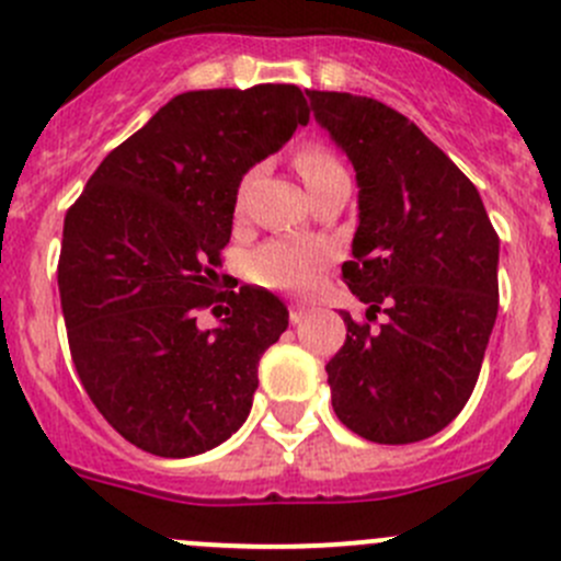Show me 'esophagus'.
Returning a JSON list of instances; mask_svg holds the SVG:
<instances>
[{
	"instance_id": "esophagus-1",
	"label": "esophagus",
	"mask_w": 561,
	"mask_h": 561,
	"mask_svg": "<svg viewBox=\"0 0 561 561\" xmlns=\"http://www.w3.org/2000/svg\"><path fill=\"white\" fill-rule=\"evenodd\" d=\"M307 312H309V309L304 307V304H290V322H293V325H298V322L307 317Z\"/></svg>"
}]
</instances>
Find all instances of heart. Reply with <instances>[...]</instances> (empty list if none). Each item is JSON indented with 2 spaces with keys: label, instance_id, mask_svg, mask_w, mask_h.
Here are the masks:
<instances>
[{
  "label": "heart",
  "instance_id": "obj_1",
  "mask_svg": "<svg viewBox=\"0 0 561 561\" xmlns=\"http://www.w3.org/2000/svg\"><path fill=\"white\" fill-rule=\"evenodd\" d=\"M296 168L309 192L325 184V181L347 175L342 160L328 146L320 144L304 146L296 154ZM325 260L328 249L317 244V241L274 239L265 241L263 247L249 254L247 271L257 285L271 287V290L304 293L314 285Z\"/></svg>",
  "mask_w": 561,
  "mask_h": 561
}]
</instances>
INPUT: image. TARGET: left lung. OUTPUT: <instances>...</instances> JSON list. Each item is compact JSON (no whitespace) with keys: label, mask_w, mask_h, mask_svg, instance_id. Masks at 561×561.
Returning a JSON list of instances; mask_svg holds the SVG:
<instances>
[{"label":"left lung","mask_w":561,"mask_h":561,"mask_svg":"<svg viewBox=\"0 0 561 561\" xmlns=\"http://www.w3.org/2000/svg\"><path fill=\"white\" fill-rule=\"evenodd\" d=\"M314 118L358 181V230L342 279L364 301L328 360L333 412L380 445L421 443L463 410L500 309V236L472 181L393 107L309 92Z\"/></svg>","instance_id":"1"}]
</instances>
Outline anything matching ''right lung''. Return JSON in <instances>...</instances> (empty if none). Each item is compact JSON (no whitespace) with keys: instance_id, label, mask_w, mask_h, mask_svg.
I'll return each instance as SVG.
<instances>
[{"instance_id":"right-lung-1","label":"right lung","mask_w":561,"mask_h":561,"mask_svg":"<svg viewBox=\"0 0 561 561\" xmlns=\"http://www.w3.org/2000/svg\"><path fill=\"white\" fill-rule=\"evenodd\" d=\"M307 122L293 83L184 92L100 162L67 211L56 279L72 364L135 448L197 456L247 421L287 307L254 287L219 307L214 268L244 173ZM206 306L226 317L203 332Z\"/></svg>"}]
</instances>
